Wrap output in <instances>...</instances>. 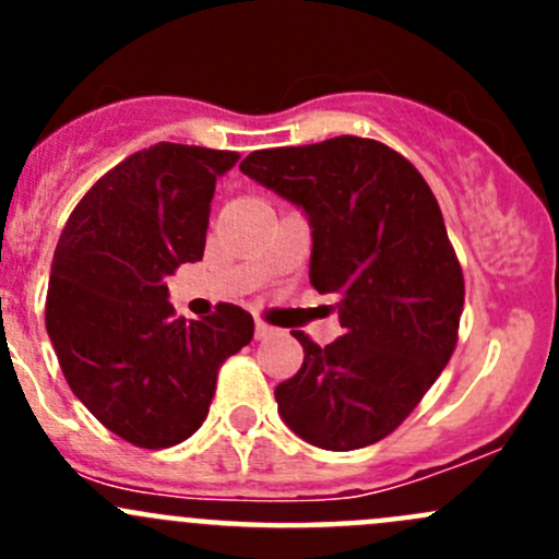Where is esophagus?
Masks as SVG:
<instances>
[{
    "mask_svg": "<svg viewBox=\"0 0 559 559\" xmlns=\"http://www.w3.org/2000/svg\"><path fill=\"white\" fill-rule=\"evenodd\" d=\"M275 332L273 324H267V321L257 319V324H253V335H257V341H264V337H270Z\"/></svg>",
    "mask_w": 559,
    "mask_h": 559,
    "instance_id": "1",
    "label": "esophagus"
}]
</instances>
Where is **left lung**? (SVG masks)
<instances>
[{"instance_id":"1","label":"left lung","mask_w":559,"mask_h":559,"mask_svg":"<svg viewBox=\"0 0 559 559\" xmlns=\"http://www.w3.org/2000/svg\"><path fill=\"white\" fill-rule=\"evenodd\" d=\"M248 178L302 205L311 284L337 300L343 335L306 332L302 368L275 386L286 425L319 449L352 452L397 430L452 359L465 278L421 173L370 138L264 148Z\"/></svg>"}]
</instances>
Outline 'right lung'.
I'll return each mask as SVG.
<instances>
[{
  "label": "right lung",
  "instance_id": "add662e5",
  "mask_svg": "<svg viewBox=\"0 0 559 559\" xmlns=\"http://www.w3.org/2000/svg\"><path fill=\"white\" fill-rule=\"evenodd\" d=\"M235 151L156 143L83 194L50 267L45 326L75 397L118 438L167 449L200 430L253 319L233 302L186 321L165 278L200 262L216 178Z\"/></svg>",
  "mask_w": 559,
  "mask_h": 559
}]
</instances>
